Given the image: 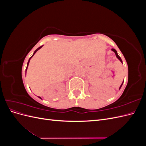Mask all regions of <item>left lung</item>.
Segmentation results:
<instances>
[{
	"mask_svg": "<svg viewBox=\"0 0 146 146\" xmlns=\"http://www.w3.org/2000/svg\"><path fill=\"white\" fill-rule=\"evenodd\" d=\"M111 50L112 51H113L114 53H115V54H116V57H117V58L119 60H120V61H121V62L122 63V60H121V57L120 56H119V55H118V54H117V51L115 50V49H114V48H111ZM123 82H122V83L121 84V85L120 86V87H119V90H120L121 89V88L122 87V85H123Z\"/></svg>",
	"mask_w": 146,
	"mask_h": 146,
	"instance_id": "obj_1",
	"label": "left lung"
}]
</instances>
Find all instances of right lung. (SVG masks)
<instances>
[{
    "instance_id": "add662e5",
    "label": "right lung",
    "mask_w": 146,
    "mask_h": 146,
    "mask_svg": "<svg viewBox=\"0 0 146 146\" xmlns=\"http://www.w3.org/2000/svg\"><path fill=\"white\" fill-rule=\"evenodd\" d=\"M42 47V46H40V47H38V48H37V49H36V50H35V51L34 52V53H33V55H32V56H31V57H30V58H29V61H28V63H27V68H26V69H25V75H26V72H27V68H28V66H29V62H30V59L32 58V57H33V55H34L35 54V53H36V52H37V51H38V50L39 49H40V48H41ZM38 98H40V99H41V97H38Z\"/></svg>"
}]
</instances>
